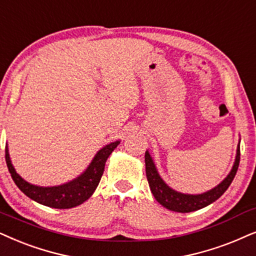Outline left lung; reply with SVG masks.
<instances>
[{
	"label": "left lung",
	"instance_id": "8db88e82",
	"mask_svg": "<svg viewBox=\"0 0 256 256\" xmlns=\"http://www.w3.org/2000/svg\"><path fill=\"white\" fill-rule=\"evenodd\" d=\"M144 162L146 175H147L149 187H150L152 193L158 204L169 210L178 212V213H190V212L198 210V209L213 204L230 187L238 172V164H240V141H238L236 156H235L234 164L230 174L216 187L212 188L210 190L204 192L202 194H184L169 187L158 174L156 166H155L154 160H152L148 150L144 154Z\"/></svg>",
	"mask_w": 256,
	"mask_h": 256
}]
</instances>
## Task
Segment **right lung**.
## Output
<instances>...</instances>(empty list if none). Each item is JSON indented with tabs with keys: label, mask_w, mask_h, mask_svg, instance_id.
<instances>
[{
	"label": "right lung",
	"mask_w": 256,
	"mask_h": 256,
	"mask_svg": "<svg viewBox=\"0 0 256 256\" xmlns=\"http://www.w3.org/2000/svg\"><path fill=\"white\" fill-rule=\"evenodd\" d=\"M118 144L120 141L106 144L104 148L96 152L94 158L82 174L72 178V181L66 182L63 184L52 186V187L32 184L20 176L12 164L10 156H9L8 144L6 146V162L15 184L26 196L43 206H47V207L67 209L84 204L92 196L100 184L102 174H104L106 161Z\"/></svg>",
	"instance_id": "right-lung-1"
}]
</instances>
